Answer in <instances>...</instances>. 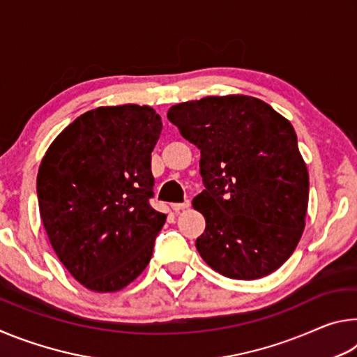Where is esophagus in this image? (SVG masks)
I'll list each match as a JSON object with an SVG mask.
<instances>
[{
  "label": "esophagus",
  "mask_w": 357,
  "mask_h": 357,
  "mask_svg": "<svg viewBox=\"0 0 357 357\" xmlns=\"http://www.w3.org/2000/svg\"><path fill=\"white\" fill-rule=\"evenodd\" d=\"M189 206H190V202H189V200H185V202H183V203H173V204H172V208H173L174 213H179V211H184V209H187Z\"/></svg>",
  "instance_id": "esophagus-1"
}]
</instances>
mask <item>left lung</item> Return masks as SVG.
Segmentation results:
<instances>
[{
	"label": "left lung",
	"mask_w": 357,
	"mask_h": 357,
	"mask_svg": "<svg viewBox=\"0 0 357 357\" xmlns=\"http://www.w3.org/2000/svg\"><path fill=\"white\" fill-rule=\"evenodd\" d=\"M170 123L200 149L206 228L197 250L217 273L255 280L291 257L305 227L309 173L291 123L250 96L173 105Z\"/></svg>",
	"instance_id": "8db88e82"
}]
</instances>
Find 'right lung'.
<instances>
[{"label": "right lung", "instance_id": "obj_1", "mask_svg": "<svg viewBox=\"0 0 357 357\" xmlns=\"http://www.w3.org/2000/svg\"><path fill=\"white\" fill-rule=\"evenodd\" d=\"M162 119L148 105L99 107L47 149L38 173L40 219L53 250L84 288L119 291L146 268L167 215L149 204L151 153Z\"/></svg>", "mask_w": 357, "mask_h": 357}]
</instances>
